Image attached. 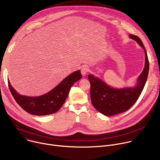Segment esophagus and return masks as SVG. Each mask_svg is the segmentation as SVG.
Segmentation results:
<instances>
[{
	"mask_svg": "<svg viewBox=\"0 0 160 160\" xmlns=\"http://www.w3.org/2000/svg\"><path fill=\"white\" fill-rule=\"evenodd\" d=\"M88 71L89 70L87 66H83L81 69V73L83 76H85L88 72Z\"/></svg>",
	"mask_w": 160,
	"mask_h": 160,
	"instance_id": "obj_1",
	"label": "esophagus"
}]
</instances>
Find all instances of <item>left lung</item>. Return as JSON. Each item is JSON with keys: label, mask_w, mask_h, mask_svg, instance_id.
Returning <instances> with one entry per match:
<instances>
[{"label": "left lung", "mask_w": 160, "mask_h": 160, "mask_svg": "<svg viewBox=\"0 0 160 160\" xmlns=\"http://www.w3.org/2000/svg\"><path fill=\"white\" fill-rule=\"evenodd\" d=\"M129 36L144 49L146 55L144 68L134 88H113L92 75L88 76L90 83V98L92 105L99 112L108 117L128 110L139 99L148 78L149 63L144 45L138 36L132 34Z\"/></svg>", "instance_id": "left-lung-1"}]
</instances>
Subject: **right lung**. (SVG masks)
<instances>
[{"instance_id": "right-lung-1", "label": "right lung", "mask_w": 160, "mask_h": 160, "mask_svg": "<svg viewBox=\"0 0 160 160\" xmlns=\"http://www.w3.org/2000/svg\"><path fill=\"white\" fill-rule=\"evenodd\" d=\"M82 78L80 70L65 78L48 93L38 97L19 94L8 81V86L16 102L27 112L37 116L48 115L56 112L64 104L72 85Z\"/></svg>"}]
</instances>
